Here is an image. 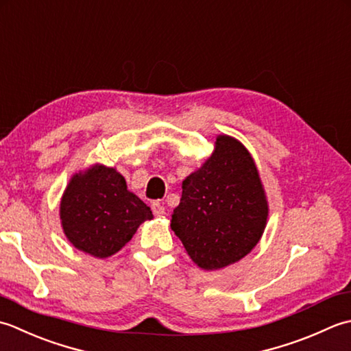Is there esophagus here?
Here are the masks:
<instances>
[{"label": "esophagus", "mask_w": 351, "mask_h": 351, "mask_svg": "<svg viewBox=\"0 0 351 351\" xmlns=\"http://www.w3.org/2000/svg\"><path fill=\"white\" fill-rule=\"evenodd\" d=\"M152 210H153L154 215L160 217V215H163V213H165V207H163V204L160 202H154L152 204Z\"/></svg>", "instance_id": "1"}]
</instances>
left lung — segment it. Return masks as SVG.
I'll list each match as a JSON object with an SVG mask.
<instances>
[{
  "label": "left lung",
  "instance_id": "8db88e82",
  "mask_svg": "<svg viewBox=\"0 0 351 351\" xmlns=\"http://www.w3.org/2000/svg\"><path fill=\"white\" fill-rule=\"evenodd\" d=\"M171 228L206 271L245 257L261 241L268 199L254 159L233 136L218 134L206 162L183 180Z\"/></svg>",
  "mask_w": 351,
  "mask_h": 351
}]
</instances>
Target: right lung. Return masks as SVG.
Listing matches in <instances>:
<instances>
[{"label":"right lung","instance_id":"add662e5","mask_svg":"<svg viewBox=\"0 0 351 351\" xmlns=\"http://www.w3.org/2000/svg\"><path fill=\"white\" fill-rule=\"evenodd\" d=\"M148 219H153L149 207L127 189L117 168L101 163L71 177L60 199V224L66 239L98 259L118 253Z\"/></svg>","mask_w":351,"mask_h":351}]
</instances>
